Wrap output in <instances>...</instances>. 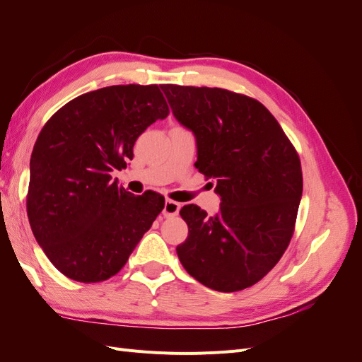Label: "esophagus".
Segmentation results:
<instances>
[{
    "instance_id": "34e87169",
    "label": "esophagus",
    "mask_w": 362,
    "mask_h": 362,
    "mask_svg": "<svg viewBox=\"0 0 362 362\" xmlns=\"http://www.w3.org/2000/svg\"><path fill=\"white\" fill-rule=\"evenodd\" d=\"M180 208H181V205L178 202L166 199V201H164V205H163V216L164 217L177 216L180 213Z\"/></svg>"
}]
</instances>
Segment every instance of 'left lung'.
<instances>
[{
    "mask_svg": "<svg viewBox=\"0 0 362 362\" xmlns=\"http://www.w3.org/2000/svg\"><path fill=\"white\" fill-rule=\"evenodd\" d=\"M175 119L196 139L194 166L216 180L213 217L181 208L189 237L177 254L205 287L233 293L254 286L286 252L302 198L298 154L267 108L211 87L163 84Z\"/></svg>",
    "mask_w": 362,
    "mask_h": 362,
    "instance_id": "1",
    "label": "left lung"
}]
</instances>
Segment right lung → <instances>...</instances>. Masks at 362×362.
I'll return each mask as SVG.
<instances>
[{
  "instance_id": "obj_1",
  "label": "right lung",
  "mask_w": 362,
  "mask_h": 362,
  "mask_svg": "<svg viewBox=\"0 0 362 362\" xmlns=\"http://www.w3.org/2000/svg\"><path fill=\"white\" fill-rule=\"evenodd\" d=\"M168 115L157 84L110 86L75 98L42 128L27 213L36 242L64 276L116 275L163 210V196H134L112 173L127 168L137 137Z\"/></svg>"
}]
</instances>
